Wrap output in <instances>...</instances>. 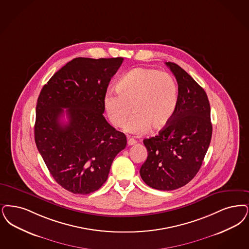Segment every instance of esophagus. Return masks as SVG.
I'll return each mask as SVG.
<instances>
[{"label":"esophagus","instance_id":"1","mask_svg":"<svg viewBox=\"0 0 249 249\" xmlns=\"http://www.w3.org/2000/svg\"><path fill=\"white\" fill-rule=\"evenodd\" d=\"M137 143V142L135 141L134 139H132V138H129L128 139V145H134V144H136Z\"/></svg>","mask_w":249,"mask_h":249}]
</instances>
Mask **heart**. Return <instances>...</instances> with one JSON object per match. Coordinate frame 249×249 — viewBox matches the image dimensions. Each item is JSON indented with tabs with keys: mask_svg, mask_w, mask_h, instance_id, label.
Listing matches in <instances>:
<instances>
[{
	"mask_svg": "<svg viewBox=\"0 0 249 249\" xmlns=\"http://www.w3.org/2000/svg\"><path fill=\"white\" fill-rule=\"evenodd\" d=\"M116 91L104 97V108L115 128H121L131 115L125 130L142 134L147 129H163L178 107L179 88L174 78L166 72L136 68L117 83Z\"/></svg>",
	"mask_w": 249,
	"mask_h": 249,
	"instance_id": "obj_1",
	"label": "heart"
}]
</instances>
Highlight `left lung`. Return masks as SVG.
<instances>
[{
	"instance_id": "left-lung-1",
	"label": "left lung",
	"mask_w": 249,
	"mask_h": 249,
	"mask_svg": "<svg viewBox=\"0 0 249 249\" xmlns=\"http://www.w3.org/2000/svg\"><path fill=\"white\" fill-rule=\"evenodd\" d=\"M166 65L178 83V107L157 136L143 140L148 156L140 175L150 187L170 191L184 186L198 172L209 149L212 124L206 91L177 64Z\"/></svg>"
}]
</instances>
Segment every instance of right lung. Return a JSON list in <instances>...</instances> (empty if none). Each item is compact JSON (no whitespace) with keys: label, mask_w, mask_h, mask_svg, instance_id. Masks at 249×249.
Here are the masks:
<instances>
[{"label":"right lung","mask_w":249,"mask_h":249,"mask_svg":"<svg viewBox=\"0 0 249 249\" xmlns=\"http://www.w3.org/2000/svg\"><path fill=\"white\" fill-rule=\"evenodd\" d=\"M122 57H78L58 70L40 90L35 142L55 181L73 194L87 195L106 182L112 162L127 144L103 113L104 97ZM64 108L69 121L60 120Z\"/></svg>","instance_id":"1"}]
</instances>
